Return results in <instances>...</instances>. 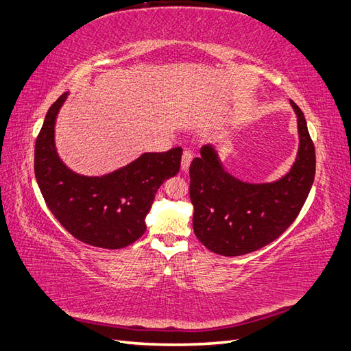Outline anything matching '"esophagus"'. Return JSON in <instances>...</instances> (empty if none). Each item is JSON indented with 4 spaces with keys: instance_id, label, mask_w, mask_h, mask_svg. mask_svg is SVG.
Here are the masks:
<instances>
[{
    "instance_id": "obj_1",
    "label": "esophagus",
    "mask_w": 351,
    "mask_h": 351,
    "mask_svg": "<svg viewBox=\"0 0 351 351\" xmlns=\"http://www.w3.org/2000/svg\"><path fill=\"white\" fill-rule=\"evenodd\" d=\"M192 159H193V153L191 150L186 149L183 152V158H182V171H184V173L189 169V165H191Z\"/></svg>"
}]
</instances>
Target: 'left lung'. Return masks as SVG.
<instances>
[{
  "mask_svg": "<svg viewBox=\"0 0 351 351\" xmlns=\"http://www.w3.org/2000/svg\"><path fill=\"white\" fill-rule=\"evenodd\" d=\"M298 117L299 150L285 176L270 183H249L230 174L212 144L191 163L189 195L193 232L210 251L223 256L254 252L290 227L308 198L315 177V149L305 115Z\"/></svg>",
  "mask_w": 351,
  "mask_h": 351,
  "instance_id": "8db88e82",
  "label": "left lung"
}]
</instances>
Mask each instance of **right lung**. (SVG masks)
<instances>
[{"label":"right lung","mask_w":351,"mask_h":351,"mask_svg":"<svg viewBox=\"0 0 351 351\" xmlns=\"http://www.w3.org/2000/svg\"><path fill=\"white\" fill-rule=\"evenodd\" d=\"M67 96L61 95L49 108L36 139L37 184L52 215L75 239L104 249L126 247L145 232L156 192L178 173L183 150L144 153L104 176L77 174L60 159L56 147L57 115Z\"/></svg>","instance_id":"1"}]
</instances>
